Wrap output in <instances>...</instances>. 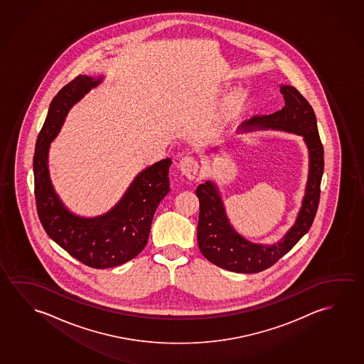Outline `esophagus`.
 <instances>
[{
    "instance_id": "esophagus-1",
    "label": "esophagus",
    "mask_w": 364,
    "mask_h": 364,
    "mask_svg": "<svg viewBox=\"0 0 364 364\" xmlns=\"http://www.w3.org/2000/svg\"><path fill=\"white\" fill-rule=\"evenodd\" d=\"M179 169L188 179H193L198 172V162L192 156H183L179 161Z\"/></svg>"
}]
</instances>
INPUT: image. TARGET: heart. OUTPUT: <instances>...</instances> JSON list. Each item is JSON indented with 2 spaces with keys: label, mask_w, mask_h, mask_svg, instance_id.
<instances>
[{
  "label": "heart",
  "mask_w": 364,
  "mask_h": 364,
  "mask_svg": "<svg viewBox=\"0 0 364 364\" xmlns=\"http://www.w3.org/2000/svg\"><path fill=\"white\" fill-rule=\"evenodd\" d=\"M247 100V92L242 88H237L228 93L223 100V112L230 114L242 106Z\"/></svg>",
  "instance_id": "1"
}]
</instances>
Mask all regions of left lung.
Here are the masks:
<instances>
[{
  "label": "left lung",
  "mask_w": 364,
  "mask_h": 364,
  "mask_svg": "<svg viewBox=\"0 0 364 364\" xmlns=\"http://www.w3.org/2000/svg\"><path fill=\"white\" fill-rule=\"evenodd\" d=\"M284 98L282 110L266 116L252 117L242 124V132L273 129L294 133L304 138L309 150V174L305 196L294 225L276 244L253 242L240 235L230 220L218 185L208 179L197 187L200 216L197 225L198 248L215 266L237 273H258L273 266L289 253L301 237L310 230L320 200V183L323 173V149L318 136L316 116L294 87L281 86Z\"/></svg>",
  "instance_id": "1"
}]
</instances>
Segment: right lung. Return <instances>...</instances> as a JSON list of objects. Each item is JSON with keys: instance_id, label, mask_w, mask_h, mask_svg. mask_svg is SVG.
<instances>
[{"instance_id": "obj_1", "label": "right lung", "mask_w": 364, "mask_h": 364, "mask_svg": "<svg viewBox=\"0 0 364 364\" xmlns=\"http://www.w3.org/2000/svg\"><path fill=\"white\" fill-rule=\"evenodd\" d=\"M102 81L104 75H78L57 93L36 140L33 161L35 200L44 230L75 259L97 269L124 264L144 249L156 208L169 192L168 172L172 164L171 158H166L143 169L122 200L105 214L86 218L65 208L49 176L50 143L70 109Z\"/></svg>"}]
</instances>
